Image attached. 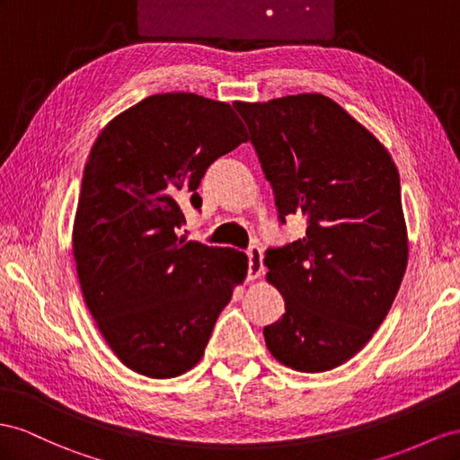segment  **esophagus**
I'll return each mask as SVG.
<instances>
[{
	"instance_id": "obj_1",
	"label": "esophagus",
	"mask_w": 460,
	"mask_h": 460,
	"mask_svg": "<svg viewBox=\"0 0 460 460\" xmlns=\"http://www.w3.org/2000/svg\"><path fill=\"white\" fill-rule=\"evenodd\" d=\"M246 254H249V274H246V279L254 281V279H258V278L264 274L262 251L258 249V246H251V249L246 251Z\"/></svg>"
}]
</instances>
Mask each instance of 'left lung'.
Masks as SVG:
<instances>
[{"label": "left lung", "mask_w": 460, "mask_h": 460, "mask_svg": "<svg viewBox=\"0 0 460 460\" xmlns=\"http://www.w3.org/2000/svg\"><path fill=\"white\" fill-rule=\"evenodd\" d=\"M249 126L279 219L307 217L305 237L268 251V284L286 313L264 326L270 353L323 373L365 348L386 319L408 264V231L391 153L321 93L234 102Z\"/></svg>", "instance_id": "1"}]
</instances>
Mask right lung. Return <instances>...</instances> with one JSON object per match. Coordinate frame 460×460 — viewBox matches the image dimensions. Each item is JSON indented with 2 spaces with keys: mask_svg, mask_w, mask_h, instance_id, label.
Masks as SVG:
<instances>
[{
  "mask_svg": "<svg viewBox=\"0 0 460 460\" xmlns=\"http://www.w3.org/2000/svg\"><path fill=\"white\" fill-rule=\"evenodd\" d=\"M249 141L231 104L159 93L126 109L91 147L72 244L81 293L128 369L171 379L202 359L249 258L179 237L186 198L217 157Z\"/></svg>",
  "mask_w": 460,
  "mask_h": 460,
  "instance_id": "add662e5",
  "label": "right lung"
}]
</instances>
